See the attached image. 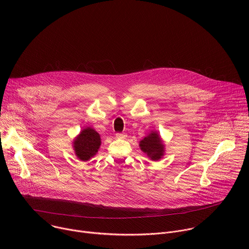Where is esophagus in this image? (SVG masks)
I'll return each instance as SVG.
<instances>
[{
    "label": "esophagus",
    "instance_id": "obj_1",
    "mask_svg": "<svg viewBox=\"0 0 249 249\" xmlns=\"http://www.w3.org/2000/svg\"><path fill=\"white\" fill-rule=\"evenodd\" d=\"M116 138H118V139H125L126 138V134L125 133H116Z\"/></svg>",
    "mask_w": 249,
    "mask_h": 249
}]
</instances>
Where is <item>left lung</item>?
I'll list each match as a JSON object with an SVG mask.
<instances>
[{
	"instance_id": "left-lung-1",
	"label": "left lung",
	"mask_w": 249,
	"mask_h": 249,
	"mask_svg": "<svg viewBox=\"0 0 249 249\" xmlns=\"http://www.w3.org/2000/svg\"><path fill=\"white\" fill-rule=\"evenodd\" d=\"M141 150L147 154L152 160H158L163 156V146L158 133L152 132L144 140L140 142Z\"/></svg>"
}]
</instances>
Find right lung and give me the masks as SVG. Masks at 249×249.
<instances>
[{
    "mask_svg": "<svg viewBox=\"0 0 249 249\" xmlns=\"http://www.w3.org/2000/svg\"><path fill=\"white\" fill-rule=\"evenodd\" d=\"M100 146V136L92 128L84 129L74 142L77 157L81 160H89L93 157Z\"/></svg>",
    "mask_w": 249,
    "mask_h": 249,
    "instance_id": "add662e5",
    "label": "right lung"
}]
</instances>
